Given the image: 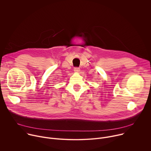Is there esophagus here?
Segmentation results:
<instances>
[{"instance_id":"1","label":"esophagus","mask_w":151,"mask_h":151,"mask_svg":"<svg viewBox=\"0 0 151 151\" xmlns=\"http://www.w3.org/2000/svg\"><path fill=\"white\" fill-rule=\"evenodd\" d=\"M75 72H79V71L80 70V69L79 68H75L74 70H73Z\"/></svg>"}]
</instances>
